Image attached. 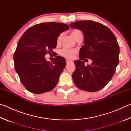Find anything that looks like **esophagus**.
Here are the masks:
<instances>
[{
	"instance_id": "34e87169",
	"label": "esophagus",
	"mask_w": 131,
	"mask_h": 131,
	"mask_svg": "<svg viewBox=\"0 0 131 131\" xmlns=\"http://www.w3.org/2000/svg\"><path fill=\"white\" fill-rule=\"evenodd\" d=\"M66 63L68 64V63H71V62H72V61H69V60H68V59H66Z\"/></svg>"
}]
</instances>
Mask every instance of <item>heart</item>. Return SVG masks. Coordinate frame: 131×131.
Here are the masks:
<instances>
[{
  "instance_id": "heart-1",
  "label": "heart",
  "mask_w": 131,
  "mask_h": 131,
  "mask_svg": "<svg viewBox=\"0 0 131 131\" xmlns=\"http://www.w3.org/2000/svg\"><path fill=\"white\" fill-rule=\"evenodd\" d=\"M71 35L74 38L77 40L80 36H82L81 32L78 29H73L71 31ZM63 34H61L57 37V43L58 44L60 43L62 39ZM77 51L76 49H69V48H63L60 51H59V54L61 56L66 58L68 59H72L75 57V55L77 54Z\"/></svg>"
}]
</instances>
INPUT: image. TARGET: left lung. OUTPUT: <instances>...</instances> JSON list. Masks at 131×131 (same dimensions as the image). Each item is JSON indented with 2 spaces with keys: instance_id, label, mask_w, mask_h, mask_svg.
Here are the masks:
<instances>
[{
  "instance_id": "1",
  "label": "left lung",
  "mask_w": 131,
  "mask_h": 131,
  "mask_svg": "<svg viewBox=\"0 0 131 131\" xmlns=\"http://www.w3.org/2000/svg\"><path fill=\"white\" fill-rule=\"evenodd\" d=\"M72 28L81 30L84 36V45L79 52L80 60L72 78L77 87L88 92H96L107 85L119 62V47L114 35L107 26L92 21H76L70 24ZM91 59L90 66L84 60Z\"/></svg>"
}]
</instances>
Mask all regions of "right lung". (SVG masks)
Returning <instances> with one entry per match:
<instances>
[{"instance_id":"obj_1","label":"right lung","mask_w":131,"mask_h":131,"mask_svg":"<svg viewBox=\"0 0 131 131\" xmlns=\"http://www.w3.org/2000/svg\"><path fill=\"white\" fill-rule=\"evenodd\" d=\"M69 29L63 23H43L29 28L19 39L14 54V67L29 92L40 94L56 86L66 65L65 59L57 56L50 63L44 56L53 52L58 36Z\"/></svg>"}]
</instances>
